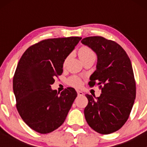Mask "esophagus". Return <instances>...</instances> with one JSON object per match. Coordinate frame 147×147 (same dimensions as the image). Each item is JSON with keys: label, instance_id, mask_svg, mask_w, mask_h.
Wrapping results in <instances>:
<instances>
[{"label": "esophagus", "instance_id": "34e87169", "mask_svg": "<svg viewBox=\"0 0 147 147\" xmlns=\"http://www.w3.org/2000/svg\"><path fill=\"white\" fill-rule=\"evenodd\" d=\"M77 92H78V96H82V95H84V93H83L82 91H80V90H78V91H77Z\"/></svg>", "mask_w": 147, "mask_h": 147}]
</instances>
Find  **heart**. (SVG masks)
Returning a JSON list of instances; mask_svg holds the SVG:
<instances>
[{"label": "heart", "instance_id": "b5f03b06", "mask_svg": "<svg viewBox=\"0 0 147 147\" xmlns=\"http://www.w3.org/2000/svg\"><path fill=\"white\" fill-rule=\"evenodd\" d=\"M78 55H79L80 57L82 60V61H84L85 60H88V59H95L96 55L94 53V52L92 50L91 48H90L87 46H82L79 49V51H78ZM68 57H67L65 59L64 62V65H66L67 62ZM68 82L70 85L74 86V87H80L81 84H82V80L80 78L76 76L71 77L69 80H68Z\"/></svg>", "mask_w": 147, "mask_h": 147}]
</instances>
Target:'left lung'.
<instances>
[{
	"instance_id": "obj_1",
	"label": "left lung",
	"mask_w": 147,
	"mask_h": 147,
	"mask_svg": "<svg viewBox=\"0 0 147 147\" xmlns=\"http://www.w3.org/2000/svg\"><path fill=\"white\" fill-rule=\"evenodd\" d=\"M81 42L97 56L96 70L90 76V87L97 83L99 97L86 94V121L97 132L109 134L119 130L128 119L136 97V82L129 57L119 44L101 36L87 37Z\"/></svg>"
}]
</instances>
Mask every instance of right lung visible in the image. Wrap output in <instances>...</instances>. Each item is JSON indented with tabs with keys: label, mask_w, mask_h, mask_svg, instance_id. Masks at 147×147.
<instances>
[{
	"label": "right lung",
	"mask_w": 147,
	"mask_h": 147,
	"mask_svg": "<svg viewBox=\"0 0 147 147\" xmlns=\"http://www.w3.org/2000/svg\"><path fill=\"white\" fill-rule=\"evenodd\" d=\"M82 38L47 39L29 47L18 62L13 80L16 107L28 127L47 134L65 121L78 96L72 87L61 93L51 88L63 63Z\"/></svg>",
	"instance_id": "right-lung-1"
}]
</instances>
